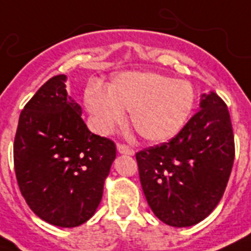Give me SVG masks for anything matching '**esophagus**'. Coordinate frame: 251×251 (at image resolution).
Wrapping results in <instances>:
<instances>
[{
  "label": "esophagus",
  "instance_id": "1",
  "mask_svg": "<svg viewBox=\"0 0 251 251\" xmlns=\"http://www.w3.org/2000/svg\"><path fill=\"white\" fill-rule=\"evenodd\" d=\"M117 151L122 155H134V150L126 145H117Z\"/></svg>",
  "mask_w": 251,
  "mask_h": 251
}]
</instances>
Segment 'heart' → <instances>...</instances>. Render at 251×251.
<instances>
[{"label": "heart", "mask_w": 251, "mask_h": 251, "mask_svg": "<svg viewBox=\"0 0 251 251\" xmlns=\"http://www.w3.org/2000/svg\"><path fill=\"white\" fill-rule=\"evenodd\" d=\"M83 101L99 133L108 134L129 110L134 130L145 141L160 143L182 129L194 108L190 82L153 72H125L106 84L91 83Z\"/></svg>", "instance_id": "heart-1"}]
</instances>
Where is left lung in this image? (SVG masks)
Instances as JSON below:
<instances>
[{
	"label": "left lung",
	"mask_w": 251,
	"mask_h": 251,
	"mask_svg": "<svg viewBox=\"0 0 251 251\" xmlns=\"http://www.w3.org/2000/svg\"><path fill=\"white\" fill-rule=\"evenodd\" d=\"M234 160L226 102L211 91L199 110L168 143L137 153L139 178L157 219L176 228L202 222L220 202Z\"/></svg>",
	"instance_id": "left-lung-1"
}]
</instances>
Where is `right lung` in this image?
I'll return each mask as SVG.
<instances>
[{
    "mask_svg": "<svg viewBox=\"0 0 251 251\" xmlns=\"http://www.w3.org/2000/svg\"><path fill=\"white\" fill-rule=\"evenodd\" d=\"M66 80L50 78L23 108L14 167L29 208L52 226L74 228L96 212L116 145L88 130Z\"/></svg>",
    "mask_w": 251,
    "mask_h": 251,
    "instance_id": "obj_1",
    "label": "right lung"
}]
</instances>
